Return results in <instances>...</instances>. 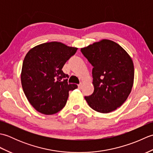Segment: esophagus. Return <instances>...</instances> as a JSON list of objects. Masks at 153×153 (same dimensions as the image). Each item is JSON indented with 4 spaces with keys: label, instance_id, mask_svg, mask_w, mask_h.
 I'll return each instance as SVG.
<instances>
[{
    "label": "esophagus",
    "instance_id": "obj_1",
    "mask_svg": "<svg viewBox=\"0 0 153 153\" xmlns=\"http://www.w3.org/2000/svg\"><path fill=\"white\" fill-rule=\"evenodd\" d=\"M82 85H83V84H82V83H80L79 85H78V87H79V89H82Z\"/></svg>",
    "mask_w": 153,
    "mask_h": 153
}]
</instances>
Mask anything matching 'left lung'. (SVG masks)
Returning a JSON list of instances; mask_svg holds the SVG:
<instances>
[{
	"mask_svg": "<svg viewBox=\"0 0 153 153\" xmlns=\"http://www.w3.org/2000/svg\"><path fill=\"white\" fill-rule=\"evenodd\" d=\"M92 65L94 91L85 97L89 106L100 113L121 106L131 93L134 66L129 55L118 44L103 39L81 48Z\"/></svg>",
	"mask_w": 153,
	"mask_h": 153,
	"instance_id": "obj_1",
	"label": "left lung"
}]
</instances>
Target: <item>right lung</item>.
Instances as JSON below:
<instances>
[{
	"instance_id": "1",
	"label": "right lung",
	"mask_w": 153,
	"mask_h": 153,
	"mask_svg": "<svg viewBox=\"0 0 153 153\" xmlns=\"http://www.w3.org/2000/svg\"><path fill=\"white\" fill-rule=\"evenodd\" d=\"M77 50L59 42H50L37 45L25 55L22 85L37 111L47 115L57 113L66 105L68 92L77 88L76 84L68 83L69 76L62 70Z\"/></svg>"
}]
</instances>
